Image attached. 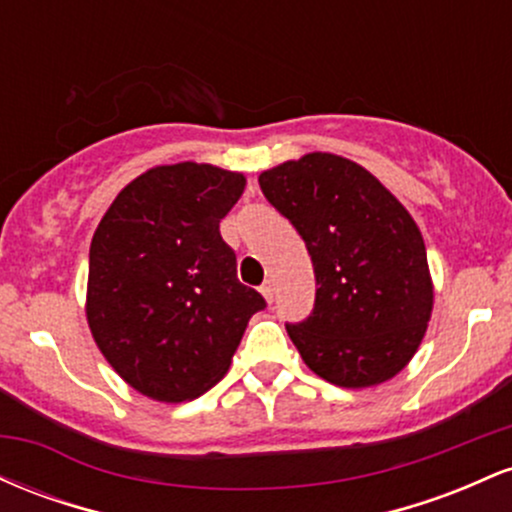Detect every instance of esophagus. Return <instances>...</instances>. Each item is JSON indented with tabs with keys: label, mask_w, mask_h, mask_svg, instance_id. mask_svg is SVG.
Here are the masks:
<instances>
[{
	"label": "esophagus",
	"mask_w": 512,
	"mask_h": 512,
	"mask_svg": "<svg viewBox=\"0 0 512 512\" xmlns=\"http://www.w3.org/2000/svg\"><path fill=\"white\" fill-rule=\"evenodd\" d=\"M260 293L264 296V301L272 303V301H274V286H272V281H264V284L260 286Z\"/></svg>",
	"instance_id": "obj_1"
}]
</instances>
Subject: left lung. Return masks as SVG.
I'll return each mask as SVG.
<instances>
[{"label":"left lung","instance_id":"1","mask_svg":"<svg viewBox=\"0 0 512 512\" xmlns=\"http://www.w3.org/2000/svg\"><path fill=\"white\" fill-rule=\"evenodd\" d=\"M260 187L313 260V315L286 327L305 366L349 390L395 378L433 313L424 236L409 211L370 170L325 151L262 170Z\"/></svg>","mask_w":512,"mask_h":512}]
</instances>
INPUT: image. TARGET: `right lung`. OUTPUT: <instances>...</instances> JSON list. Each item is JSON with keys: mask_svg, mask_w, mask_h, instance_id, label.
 Listing matches in <instances>:
<instances>
[{"mask_svg": "<svg viewBox=\"0 0 512 512\" xmlns=\"http://www.w3.org/2000/svg\"><path fill=\"white\" fill-rule=\"evenodd\" d=\"M245 175L211 163L156 166L120 190L88 252L86 320L129 387L178 404L231 368L264 298L238 281L219 223Z\"/></svg>", "mask_w": 512, "mask_h": 512, "instance_id": "right-lung-1", "label": "right lung"}]
</instances>
